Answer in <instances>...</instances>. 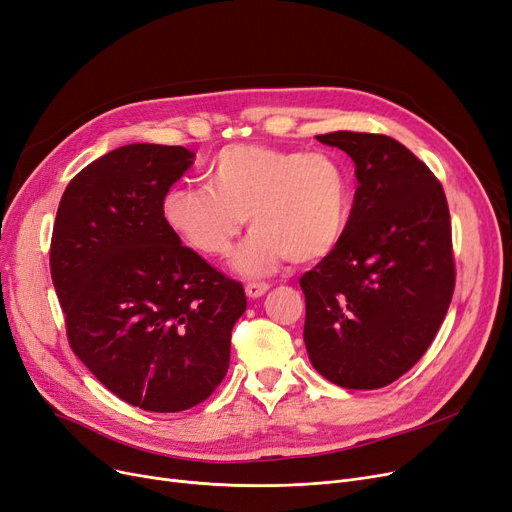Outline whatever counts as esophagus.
I'll return each mask as SVG.
<instances>
[{"label":"esophagus","mask_w":512,"mask_h":512,"mask_svg":"<svg viewBox=\"0 0 512 512\" xmlns=\"http://www.w3.org/2000/svg\"><path fill=\"white\" fill-rule=\"evenodd\" d=\"M269 292V283H248L245 285V294L248 298H260Z\"/></svg>","instance_id":"1"}]
</instances>
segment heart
<instances>
[{"label":"heart","instance_id":"1","mask_svg":"<svg viewBox=\"0 0 512 512\" xmlns=\"http://www.w3.org/2000/svg\"><path fill=\"white\" fill-rule=\"evenodd\" d=\"M206 187H172L161 201L168 229L206 258H224L250 218L254 233L233 258L245 277L285 262L317 264L349 229L353 178L327 153L271 145H229L206 168Z\"/></svg>","mask_w":512,"mask_h":512}]
</instances>
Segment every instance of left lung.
I'll use <instances>...</instances> for the list:
<instances>
[{
    "label": "left lung",
    "instance_id": "left-lung-1",
    "mask_svg": "<svg viewBox=\"0 0 512 512\" xmlns=\"http://www.w3.org/2000/svg\"><path fill=\"white\" fill-rule=\"evenodd\" d=\"M317 140L353 159L359 185L338 250L300 277L304 344L323 378L372 391L426 353L452 302L447 199L433 172L391 136Z\"/></svg>",
    "mask_w": 512,
    "mask_h": 512
}]
</instances>
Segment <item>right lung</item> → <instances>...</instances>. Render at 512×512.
Instances as JSON below:
<instances>
[{
    "mask_svg": "<svg viewBox=\"0 0 512 512\" xmlns=\"http://www.w3.org/2000/svg\"><path fill=\"white\" fill-rule=\"evenodd\" d=\"M185 147H119L81 170L56 212L50 269L73 353L111 393L147 412L206 401L245 313L241 283L185 248L163 195L193 166Z\"/></svg>",
    "mask_w": 512,
    "mask_h": 512,
    "instance_id": "1",
    "label": "right lung"
}]
</instances>
